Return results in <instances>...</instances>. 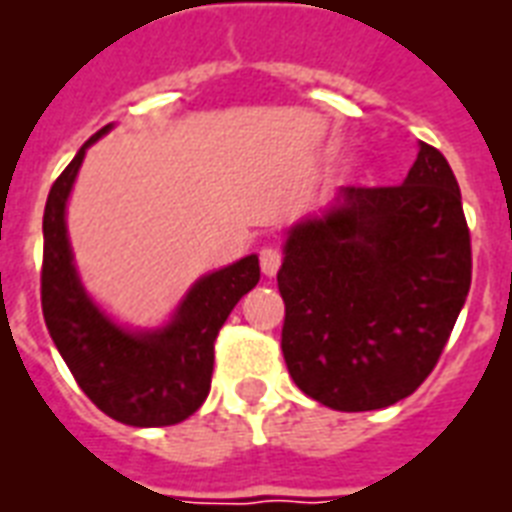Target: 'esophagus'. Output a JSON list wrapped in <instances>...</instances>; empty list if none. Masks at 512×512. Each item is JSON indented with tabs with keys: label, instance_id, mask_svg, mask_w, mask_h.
Listing matches in <instances>:
<instances>
[{
	"label": "esophagus",
	"instance_id": "34e87169",
	"mask_svg": "<svg viewBox=\"0 0 512 512\" xmlns=\"http://www.w3.org/2000/svg\"><path fill=\"white\" fill-rule=\"evenodd\" d=\"M280 261H283V253L277 248H264L261 251V272L267 277H275L277 269H280Z\"/></svg>",
	"mask_w": 512,
	"mask_h": 512
}]
</instances>
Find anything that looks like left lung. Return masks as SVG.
Instances as JSON below:
<instances>
[{
    "label": "left lung",
    "instance_id": "1",
    "mask_svg": "<svg viewBox=\"0 0 512 512\" xmlns=\"http://www.w3.org/2000/svg\"><path fill=\"white\" fill-rule=\"evenodd\" d=\"M470 269L462 194L438 149L419 141L400 186H342L283 245V358L296 387L336 411L408 398L449 342Z\"/></svg>",
    "mask_w": 512,
    "mask_h": 512
}]
</instances>
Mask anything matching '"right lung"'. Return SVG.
Instances as JSON below:
<instances>
[{"mask_svg": "<svg viewBox=\"0 0 512 512\" xmlns=\"http://www.w3.org/2000/svg\"><path fill=\"white\" fill-rule=\"evenodd\" d=\"M112 128L87 138L47 194L42 312L61 358L104 414L130 427L178 425L208 398L213 342L237 301L259 283V256L194 280L168 323L157 328H128L106 315L79 280L66 205L85 152Z\"/></svg>", "mask_w": 512, "mask_h": 512, "instance_id": "right-lung-1", "label": "right lung"}]
</instances>
